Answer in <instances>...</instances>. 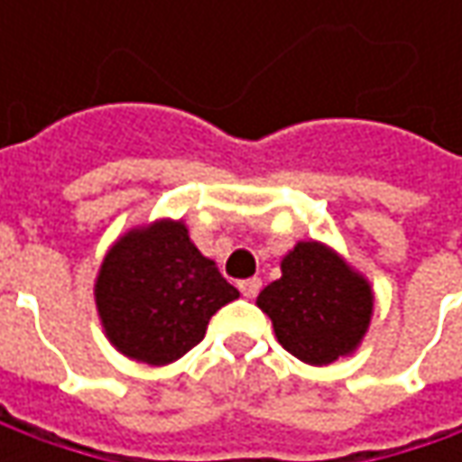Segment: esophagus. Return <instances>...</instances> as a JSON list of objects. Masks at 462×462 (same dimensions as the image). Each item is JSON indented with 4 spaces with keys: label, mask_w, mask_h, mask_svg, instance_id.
Masks as SVG:
<instances>
[{
    "label": "esophagus",
    "mask_w": 462,
    "mask_h": 462,
    "mask_svg": "<svg viewBox=\"0 0 462 462\" xmlns=\"http://www.w3.org/2000/svg\"><path fill=\"white\" fill-rule=\"evenodd\" d=\"M239 291L244 293V298H254V295L262 291V280H259V277H249V280H241Z\"/></svg>",
    "instance_id": "1"
}]
</instances>
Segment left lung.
I'll return each instance as SVG.
<instances>
[{
	"label": "left lung",
	"instance_id": "left-lung-1",
	"mask_svg": "<svg viewBox=\"0 0 462 462\" xmlns=\"http://www.w3.org/2000/svg\"><path fill=\"white\" fill-rule=\"evenodd\" d=\"M282 275L257 298L280 345L306 365L349 357L365 339L375 295L363 273L321 241H298Z\"/></svg>",
	"mask_w": 462,
	"mask_h": 462
}]
</instances>
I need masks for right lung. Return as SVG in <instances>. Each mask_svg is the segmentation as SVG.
<instances>
[{
  "mask_svg": "<svg viewBox=\"0 0 462 462\" xmlns=\"http://www.w3.org/2000/svg\"><path fill=\"white\" fill-rule=\"evenodd\" d=\"M239 291L200 254L185 221L159 218L125 231L95 280L105 337L135 363L169 365L205 337L210 316Z\"/></svg>",
  "mask_w": 462,
  "mask_h": 462,
  "instance_id": "obj_1",
  "label": "right lung"
}]
</instances>
